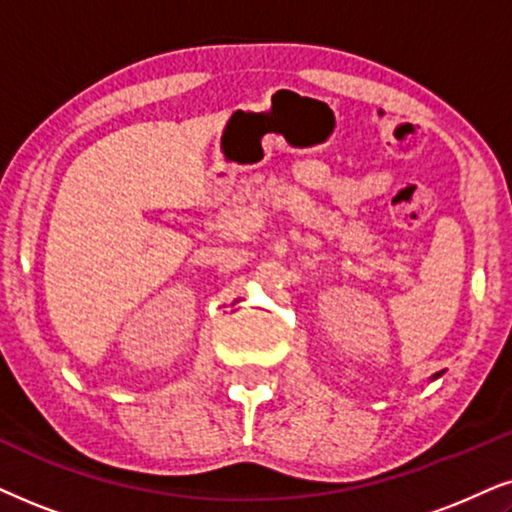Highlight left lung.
<instances>
[{
	"label": "left lung",
	"mask_w": 512,
	"mask_h": 512,
	"mask_svg": "<svg viewBox=\"0 0 512 512\" xmlns=\"http://www.w3.org/2000/svg\"><path fill=\"white\" fill-rule=\"evenodd\" d=\"M442 373H444V371H439V373H435V375H432V378H430V380H437V378H442Z\"/></svg>",
	"instance_id": "8db88e82"
}]
</instances>
